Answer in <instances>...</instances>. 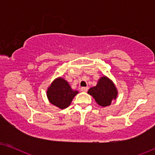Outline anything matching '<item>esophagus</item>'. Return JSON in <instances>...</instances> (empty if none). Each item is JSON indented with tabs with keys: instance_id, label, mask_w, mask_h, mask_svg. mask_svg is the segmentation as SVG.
Segmentation results:
<instances>
[{
	"instance_id": "34e87169",
	"label": "esophagus",
	"mask_w": 155,
	"mask_h": 155,
	"mask_svg": "<svg viewBox=\"0 0 155 155\" xmlns=\"http://www.w3.org/2000/svg\"><path fill=\"white\" fill-rule=\"evenodd\" d=\"M87 90H88V87H83L80 88V91H81V92H87Z\"/></svg>"
}]
</instances>
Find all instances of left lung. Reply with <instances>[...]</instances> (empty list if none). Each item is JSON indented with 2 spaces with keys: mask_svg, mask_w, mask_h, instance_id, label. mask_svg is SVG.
I'll return each mask as SVG.
<instances>
[{
  "mask_svg": "<svg viewBox=\"0 0 155 155\" xmlns=\"http://www.w3.org/2000/svg\"><path fill=\"white\" fill-rule=\"evenodd\" d=\"M87 93L94 97L95 101L101 107L109 106L118 95L117 89L111 80L103 76L99 80L97 85L91 87Z\"/></svg>",
  "mask_w": 155,
  "mask_h": 155,
  "instance_id": "left-lung-1",
  "label": "left lung"
}]
</instances>
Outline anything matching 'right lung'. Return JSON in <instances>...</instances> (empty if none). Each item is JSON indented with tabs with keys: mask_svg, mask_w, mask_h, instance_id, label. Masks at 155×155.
Returning a JSON list of instances; mask_svg holds the SVG:
<instances>
[{
	"mask_svg": "<svg viewBox=\"0 0 155 155\" xmlns=\"http://www.w3.org/2000/svg\"><path fill=\"white\" fill-rule=\"evenodd\" d=\"M78 92L73 90L66 80L62 78L55 79L47 90V97L52 104L63 109L71 104Z\"/></svg>",
	"mask_w": 155,
	"mask_h": 155,
	"instance_id": "obj_1",
	"label": "right lung"
}]
</instances>
